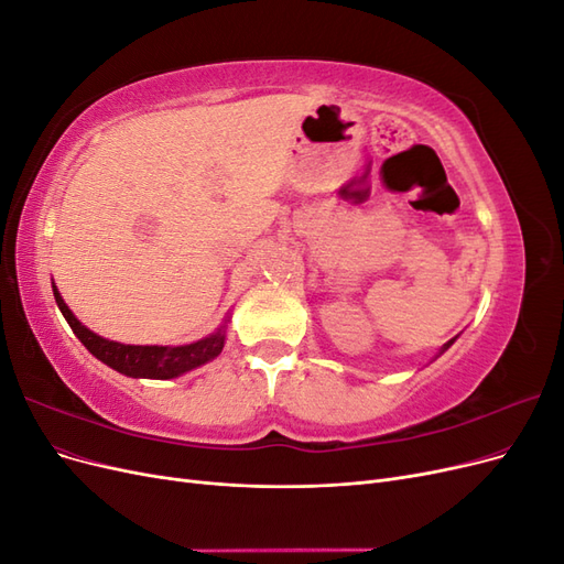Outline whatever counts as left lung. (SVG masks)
Masks as SVG:
<instances>
[{
  "mask_svg": "<svg viewBox=\"0 0 564 564\" xmlns=\"http://www.w3.org/2000/svg\"><path fill=\"white\" fill-rule=\"evenodd\" d=\"M456 338H458V336H454V338H452V340H447V344H445V346H442V348H440V352H437V355H435V357H433V360H437V357H440V355H442V352H445V350H447V348H449V346H452V344H454V340H456Z\"/></svg>",
  "mask_w": 564,
  "mask_h": 564,
  "instance_id": "obj_1",
  "label": "left lung"
}]
</instances>
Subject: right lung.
<instances>
[{
	"mask_svg": "<svg viewBox=\"0 0 564 564\" xmlns=\"http://www.w3.org/2000/svg\"><path fill=\"white\" fill-rule=\"evenodd\" d=\"M54 286V299L58 303V308L63 317L70 324V329L75 336L82 340L84 348H87L94 357H98L100 362L108 365L110 369L124 373V377L131 379H176L183 377V373L193 371L202 365H207L220 355L226 346V329H228V319L220 324V327L204 336L195 344H185V346H131V344H119V340H110L94 334L89 327L75 317V313L67 308V303L63 301L61 292Z\"/></svg>",
	"mask_w": 564,
	"mask_h": 564,
	"instance_id": "1",
	"label": "right lung"
}]
</instances>
